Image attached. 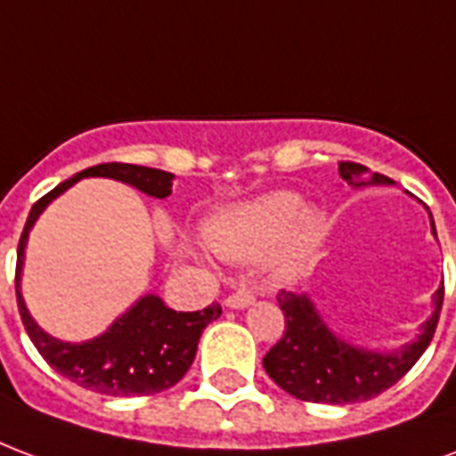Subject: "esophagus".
<instances>
[{"mask_svg":"<svg viewBox=\"0 0 456 456\" xmlns=\"http://www.w3.org/2000/svg\"><path fill=\"white\" fill-rule=\"evenodd\" d=\"M252 303H255V296L249 290H238V293L225 297V307H231V310H242V307H249Z\"/></svg>","mask_w":456,"mask_h":456,"instance_id":"obj_1","label":"esophagus"}]
</instances>
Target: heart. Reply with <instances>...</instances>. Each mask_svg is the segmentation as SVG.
<instances>
[{"label":"heart","mask_w":456,"mask_h":456,"mask_svg":"<svg viewBox=\"0 0 456 456\" xmlns=\"http://www.w3.org/2000/svg\"><path fill=\"white\" fill-rule=\"evenodd\" d=\"M208 248L228 262L272 252L273 272L296 276L313 262L324 238V216L297 191L273 190L216 211L204 225Z\"/></svg>","instance_id":"heart-1"}]
</instances>
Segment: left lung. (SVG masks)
I'll return each mask as SVG.
<instances>
[{
	"label": "left lung",
	"mask_w": 456,
	"mask_h": 456,
	"mask_svg": "<svg viewBox=\"0 0 456 456\" xmlns=\"http://www.w3.org/2000/svg\"><path fill=\"white\" fill-rule=\"evenodd\" d=\"M338 175L351 187L368 184H395L389 177L370 173L361 163H338ZM428 208V207H426ZM430 216V211H428ZM430 228L437 238L430 216ZM443 286L433 296V314L420 324L413 341L402 348L379 351L368 346H355L338 337L324 322L314 300L307 293L281 290L279 305L286 317V331L269 354L265 355V370L276 385L296 399L313 403H355L368 402L399 382L419 361L428 344L433 341Z\"/></svg>",
	"instance_id": "left-lung-1"
}]
</instances>
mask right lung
<instances>
[{
    "mask_svg": "<svg viewBox=\"0 0 456 456\" xmlns=\"http://www.w3.org/2000/svg\"><path fill=\"white\" fill-rule=\"evenodd\" d=\"M84 177H110L134 190L149 194L153 200H166L173 191V173L156 167L129 166V163H102L86 167L69 180L47 191L43 200L33 204L20 232L19 259H16V303L20 320L28 331L30 341L54 370L84 389L105 396H146L170 389L190 370L197 355L201 331L221 317V305L204 307L201 313H175L153 293H146L136 300L126 313L112 322L101 337L88 341H61L47 334L23 303L20 296V276L26 262L28 232L40 218V214L53 204L60 194L74 187Z\"/></svg>",
    "mask_w": 456,
    "mask_h": 456,
    "instance_id": "obj_1",
    "label": "right lung"
}]
</instances>
